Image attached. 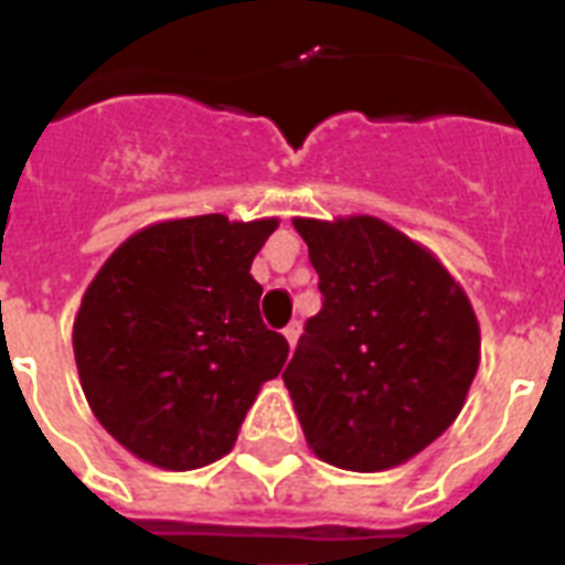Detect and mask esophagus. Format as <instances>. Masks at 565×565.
<instances>
[{
    "label": "esophagus",
    "instance_id": "1",
    "mask_svg": "<svg viewBox=\"0 0 565 565\" xmlns=\"http://www.w3.org/2000/svg\"><path fill=\"white\" fill-rule=\"evenodd\" d=\"M299 334H301L299 322H290V326L284 328V337H287V343H290V349H296V343H299Z\"/></svg>",
    "mask_w": 565,
    "mask_h": 565
}]
</instances>
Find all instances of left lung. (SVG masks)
<instances>
[{
  "label": "left lung",
  "instance_id": "8db88e82",
  "mask_svg": "<svg viewBox=\"0 0 565 565\" xmlns=\"http://www.w3.org/2000/svg\"><path fill=\"white\" fill-rule=\"evenodd\" d=\"M292 225L322 292L281 375L305 439L349 472L407 463L463 411L481 363L469 296L434 252L377 216Z\"/></svg>",
  "mask_w": 565,
  "mask_h": 565
}]
</instances>
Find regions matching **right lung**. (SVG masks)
<instances>
[{
	"label": "right lung",
	"mask_w": 565,
	"mask_h": 565,
	"mask_svg": "<svg viewBox=\"0 0 565 565\" xmlns=\"http://www.w3.org/2000/svg\"><path fill=\"white\" fill-rule=\"evenodd\" d=\"M278 220L222 213L146 225L102 264L73 322L93 416L131 455L170 472L237 443L246 411L290 345L260 319L252 260Z\"/></svg>",
	"instance_id": "obj_1"
}]
</instances>
